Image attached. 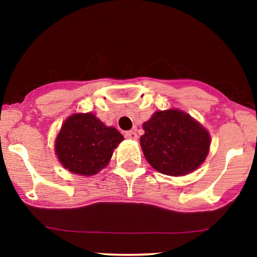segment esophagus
I'll list each match as a JSON object with an SVG mask.
<instances>
[{
  "instance_id": "esophagus-1",
  "label": "esophagus",
  "mask_w": 257,
  "mask_h": 257,
  "mask_svg": "<svg viewBox=\"0 0 257 257\" xmlns=\"http://www.w3.org/2000/svg\"><path fill=\"white\" fill-rule=\"evenodd\" d=\"M124 137H125L126 139H131V140H137V139H138V134H137V132L129 131V132H125Z\"/></svg>"
}]
</instances>
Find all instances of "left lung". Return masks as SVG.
I'll return each instance as SVG.
<instances>
[{
	"label": "left lung",
	"instance_id": "8db88e82",
	"mask_svg": "<svg viewBox=\"0 0 257 257\" xmlns=\"http://www.w3.org/2000/svg\"><path fill=\"white\" fill-rule=\"evenodd\" d=\"M140 145L151 166L170 176L192 173L204 162L210 137L204 126L179 110L158 111L143 125Z\"/></svg>",
	"mask_w": 257,
	"mask_h": 257
}]
</instances>
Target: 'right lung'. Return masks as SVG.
I'll return each mask as SVG.
<instances>
[{
  "label": "right lung",
  "mask_w": 257,
  "mask_h": 257,
  "mask_svg": "<svg viewBox=\"0 0 257 257\" xmlns=\"http://www.w3.org/2000/svg\"><path fill=\"white\" fill-rule=\"evenodd\" d=\"M123 140L113 126H106L93 113H75L65 120L55 141L59 161L69 172L94 175L107 166Z\"/></svg>",
  "instance_id": "obj_1"
}]
</instances>
